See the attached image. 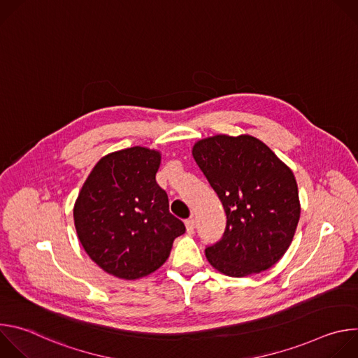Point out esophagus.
<instances>
[{
  "label": "esophagus",
  "instance_id": "obj_1",
  "mask_svg": "<svg viewBox=\"0 0 358 358\" xmlns=\"http://www.w3.org/2000/svg\"><path fill=\"white\" fill-rule=\"evenodd\" d=\"M185 228H187V232H188V234H192V232H194V228H195V221H194V218L185 220Z\"/></svg>",
  "mask_w": 358,
  "mask_h": 358
}]
</instances>
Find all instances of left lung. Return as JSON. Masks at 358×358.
Segmentation results:
<instances>
[{
    "instance_id": "1",
    "label": "left lung",
    "mask_w": 358,
    "mask_h": 358,
    "mask_svg": "<svg viewBox=\"0 0 358 358\" xmlns=\"http://www.w3.org/2000/svg\"><path fill=\"white\" fill-rule=\"evenodd\" d=\"M192 156L227 214L222 239L206 249L208 262L232 278L272 268L289 249L300 218L292 170L249 134L198 140Z\"/></svg>"
}]
</instances>
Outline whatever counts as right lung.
I'll use <instances>...</instances> for the list:
<instances>
[{
  "label": "right lung",
  "instance_id": "obj_1",
  "mask_svg": "<svg viewBox=\"0 0 358 358\" xmlns=\"http://www.w3.org/2000/svg\"><path fill=\"white\" fill-rule=\"evenodd\" d=\"M160 163L162 152L147 147L110 152L97 162L76 198L73 221L85 252L119 279L157 271L185 232L156 181Z\"/></svg>",
  "mask_w": 358,
  "mask_h": 358
}]
</instances>
